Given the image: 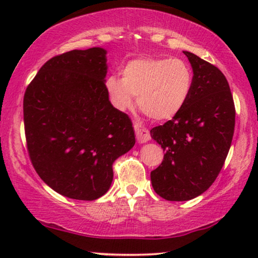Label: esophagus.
<instances>
[{"label":"esophagus","instance_id":"34e87169","mask_svg":"<svg viewBox=\"0 0 258 258\" xmlns=\"http://www.w3.org/2000/svg\"><path fill=\"white\" fill-rule=\"evenodd\" d=\"M134 129H135L136 140L139 143H146L150 140V133L147 128H144L140 123L134 122Z\"/></svg>","mask_w":258,"mask_h":258}]
</instances>
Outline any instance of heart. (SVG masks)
Returning <instances> with one entry per match:
<instances>
[{
	"label": "heart",
	"mask_w": 258,
	"mask_h": 258,
	"mask_svg": "<svg viewBox=\"0 0 258 258\" xmlns=\"http://www.w3.org/2000/svg\"><path fill=\"white\" fill-rule=\"evenodd\" d=\"M192 70L177 57L134 58L122 68V77L105 80L112 107L119 111L132 108L134 98L150 118L164 121L184 108L192 89Z\"/></svg>",
	"instance_id": "heart-1"
}]
</instances>
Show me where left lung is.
<instances>
[{
  "instance_id": "8db88e82",
  "label": "left lung",
  "mask_w": 258,
  "mask_h": 258,
  "mask_svg": "<svg viewBox=\"0 0 258 258\" xmlns=\"http://www.w3.org/2000/svg\"><path fill=\"white\" fill-rule=\"evenodd\" d=\"M183 52L194 72L189 100L170 121L150 130L165 153L151 171V183L167 201L195 199L213 184L235 129L234 98L223 73L192 52Z\"/></svg>"
}]
</instances>
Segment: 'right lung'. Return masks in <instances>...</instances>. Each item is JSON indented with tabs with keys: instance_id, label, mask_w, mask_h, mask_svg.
Masks as SVG:
<instances>
[{
	"instance_id": "obj_1",
	"label": "right lung",
	"mask_w": 258,
	"mask_h": 258,
	"mask_svg": "<svg viewBox=\"0 0 258 258\" xmlns=\"http://www.w3.org/2000/svg\"><path fill=\"white\" fill-rule=\"evenodd\" d=\"M107 51L56 55L27 87L23 119L27 149L45 184L74 200L103 196L112 163L135 144L129 116L112 107L105 90Z\"/></svg>"
}]
</instances>
